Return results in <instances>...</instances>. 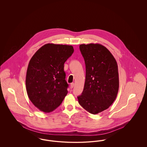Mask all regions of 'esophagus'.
Here are the masks:
<instances>
[{
  "label": "esophagus",
  "instance_id": "1",
  "mask_svg": "<svg viewBox=\"0 0 147 147\" xmlns=\"http://www.w3.org/2000/svg\"><path fill=\"white\" fill-rule=\"evenodd\" d=\"M74 85H75V84H74V83H71V84H70V88H71V89H72V88H73L74 86Z\"/></svg>",
  "mask_w": 147,
  "mask_h": 147
}]
</instances>
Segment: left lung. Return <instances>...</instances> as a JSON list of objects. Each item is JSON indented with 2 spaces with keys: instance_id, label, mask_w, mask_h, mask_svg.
<instances>
[{
  "instance_id": "left-lung-1",
  "label": "left lung",
  "mask_w": 147,
  "mask_h": 147,
  "mask_svg": "<svg viewBox=\"0 0 147 147\" xmlns=\"http://www.w3.org/2000/svg\"><path fill=\"white\" fill-rule=\"evenodd\" d=\"M86 67V77L78 102L95 115L107 109L115 100L119 88L117 63L111 52L98 43L79 46Z\"/></svg>"
}]
</instances>
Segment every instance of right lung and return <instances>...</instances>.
Here are the masks:
<instances>
[{
    "mask_svg": "<svg viewBox=\"0 0 147 147\" xmlns=\"http://www.w3.org/2000/svg\"><path fill=\"white\" fill-rule=\"evenodd\" d=\"M74 52L72 46L47 43L31 58L26 72L28 98L40 111L50 112L63 101L68 93L64 64Z\"/></svg>",
    "mask_w": 147,
    "mask_h": 147,
    "instance_id": "obj_1",
    "label": "right lung"
}]
</instances>
